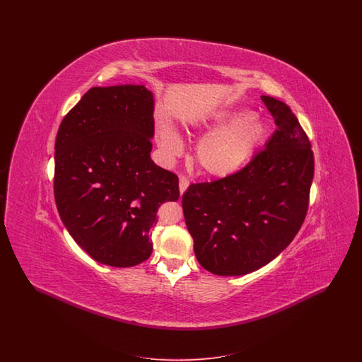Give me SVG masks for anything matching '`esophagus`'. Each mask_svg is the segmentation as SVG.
I'll return each mask as SVG.
<instances>
[{"label": "esophagus", "instance_id": "esophagus-1", "mask_svg": "<svg viewBox=\"0 0 362 362\" xmlns=\"http://www.w3.org/2000/svg\"><path fill=\"white\" fill-rule=\"evenodd\" d=\"M189 186V180L187 177H185V176H180V179H179V191H180V194H183L187 187Z\"/></svg>", "mask_w": 362, "mask_h": 362}]
</instances>
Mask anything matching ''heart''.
Returning <instances> with one entry per match:
<instances>
[{
    "mask_svg": "<svg viewBox=\"0 0 362 362\" xmlns=\"http://www.w3.org/2000/svg\"><path fill=\"white\" fill-rule=\"evenodd\" d=\"M198 134H205L195 151L199 170L213 177H228L240 171L252 158L267 134V126L245 108L218 111L189 124ZM158 145L163 153L173 158L182 153L183 141L170 122L158 124Z\"/></svg>",
    "mask_w": 362,
    "mask_h": 362,
    "instance_id": "b5f03b06",
    "label": "heart"
}]
</instances>
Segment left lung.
I'll list each match as a JSON object with an SVG mask.
<instances>
[{"label":"left lung","instance_id":"left-lung-1","mask_svg":"<svg viewBox=\"0 0 362 362\" xmlns=\"http://www.w3.org/2000/svg\"><path fill=\"white\" fill-rule=\"evenodd\" d=\"M276 130L239 173L191 185L182 197L199 264L216 276H244L276 258L304 223L315 163L288 104L260 96Z\"/></svg>","mask_w":362,"mask_h":362}]
</instances>
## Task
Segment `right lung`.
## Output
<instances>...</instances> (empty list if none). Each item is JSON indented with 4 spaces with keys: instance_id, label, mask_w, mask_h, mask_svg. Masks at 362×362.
I'll use <instances>...</instances> for the list:
<instances>
[{
    "instance_id": "obj_1",
    "label": "right lung",
    "mask_w": 362,
    "mask_h": 362,
    "mask_svg": "<svg viewBox=\"0 0 362 362\" xmlns=\"http://www.w3.org/2000/svg\"><path fill=\"white\" fill-rule=\"evenodd\" d=\"M155 99L145 86H93L55 138L54 197L70 236L90 258L132 267L153 250L157 209L179 179L151 158Z\"/></svg>"
}]
</instances>
